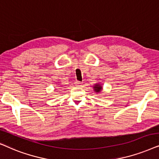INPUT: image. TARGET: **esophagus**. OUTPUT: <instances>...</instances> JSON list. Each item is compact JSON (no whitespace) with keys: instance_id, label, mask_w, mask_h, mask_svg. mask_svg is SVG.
Returning <instances> with one entry per match:
<instances>
[{"instance_id":"obj_1","label":"esophagus","mask_w":159,"mask_h":159,"mask_svg":"<svg viewBox=\"0 0 159 159\" xmlns=\"http://www.w3.org/2000/svg\"><path fill=\"white\" fill-rule=\"evenodd\" d=\"M75 86H80L81 85V82H79V81H76L75 82Z\"/></svg>"}]
</instances>
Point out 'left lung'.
I'll use <instances>...</instances> for the list:
<instances>
[{
    "label": "left lung",
    "mask_w": 159,
    "mask_h": 159,
    "mask_svg": "<svg viewBox=\"0 0 159 159\" xmlns=\"http://www.w3.org/2000/svg\"><path fill=\"white\" fill-rule=\"evenodd\" d=\"M102 86L100 84H94V86H93V89H94V92H96L98 94V93H101L102 92Z\"/></svg>",
    "instance_id": "left-lung-1"
}]
</instances>
